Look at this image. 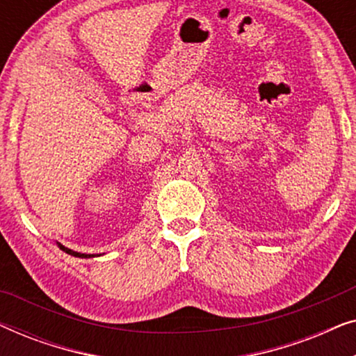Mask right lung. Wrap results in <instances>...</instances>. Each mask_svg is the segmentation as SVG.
<instances>
[{"mask_svg": "<svg viewBox=\"0 0 356 356\" xmlns=\"http://www.w3.org/2000/svg\"><path fill=\"white\" fill-rule=\"evenodd\" d=\"M56 245H58V248H60V250H63L65 252H67V254H71V256H74V257H94V254H82V252L72 251V250H70V248L63 246L61 243H56Z\"/></svg>", "mask_w": 356, "mask_h": 356, "instance_id": "obj_1", "label": "right lung"}]
</instances>
